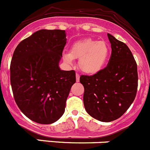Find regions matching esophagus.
<instances>
[{"mask_svg": "<svg viewBox=\"0 0 150 150\" xmlns=\"http://www.w3.org/2000/svg\"><path fill=\"white\" fill-rule=\"evenodd\" d=\"M79 77H80V75L78 73L76 74V80L77 82H78V81H79Z\"/></svg>", "mask_w": 150, "mask_h": 150, "instance_id": "esophagus-1", "label": "esophagus"}]
</instances>
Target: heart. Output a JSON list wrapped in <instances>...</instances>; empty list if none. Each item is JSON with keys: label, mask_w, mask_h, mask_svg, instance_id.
I'll return each mask as SVG.
<instances>
[{"label": "heart", "mask_w": 150, "mask_h": 150, "mask_svg": "<svg viewBox=\"0 0 150 150\" xmlns=\"http://www.w3.org/2000/svg\"><path fill=\"white\" fill-rule=\"evenodd\" d=\"M110 54L109 44L103 41L85 38L76 41L71 52L63 54V60L72 64L74 59H79V66L84 73L95 74L103 69Z\"/></svg>", "instance_id": "heart-1"}]
</instances>
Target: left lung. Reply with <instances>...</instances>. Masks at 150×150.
I'll return each mask as SVG.
<instances>
[{
  "instance_id": "obj_1",
  "label": "left lung",
  "mask_w": 150,
  "mask_h": 150,
  "mask_svg": "<svg viewBox=\"0 0 150 150\" xmlns=\"http://www.w3.org/2000/svg\"><path fill=\"white\" fill-rule=\"evenodd\" d=\"M107 35L112 54L106 67L94 75L80 76L86 111L106 122L118 119L128 109L138 87L137 64L130 49L111 34Z\"/></svg>"
}]
</instances>
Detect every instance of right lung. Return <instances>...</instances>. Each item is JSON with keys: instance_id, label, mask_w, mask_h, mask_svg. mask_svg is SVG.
<instances>
[{"instance_id": "obj_1", "label": "right lung", "mask_w": 150, "mask_h": 150, "mask_svg": "<svg viewBox=\"0 0 150 150\" xmlns=\"http://www.w3.org/2000/svg\"><path fill=\"white\" fill-rule=\"evenodd\" d=\"M66 40L65 30H40L23 40L13 54L10 79L14 100L37 123L52 124L61 117L76 82L74 71L59 68Z\"/></svg>"}]
</instances>
